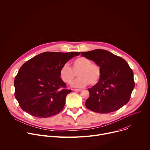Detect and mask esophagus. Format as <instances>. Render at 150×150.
I'll use <instances>...</instances> for the list:
<instances>
[{"instance_id": "esophagus-1", "label": "esophagus", "mask_w": 150, "mask_h": 150, "mask_svg": "<svg viewBox=\"0 0 150 150\" xmlns=\"http://www.w3.org/2000/svg\"><path fill=\"white\" fill-rule=\"evenodd\" d=\"M73 91H81L82 90L81 89H73Z\"/></svg>"}]
</instances>
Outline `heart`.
<instances>
[{
	"mask_svg": "<svg viewBox=\"0 0 150 150\" xmlns=\"http://www.w3.org/2000/svg\"><path fill=\"white\" fill-rule=\"evenodd\" d=\"M78 73L79 77L72 85L73 87H83L89 83L93 85L98 82L101 76V69L96 64L84 57H79L72 62V69L65 64L60 69V77L67 83H71Z\"/></svg>",
	"mask_w": 150,
	"mask_h": 150,
	"instance_id": "obj_1",
	"label": "heart"
}]
</instances>
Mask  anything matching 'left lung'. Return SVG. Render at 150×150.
Instances as JSON below:
<instances>
[{"label":"left lung","mask_w":150,"mask_h":150,"mask_svg":"<svg viewBox=\"0 0 150 150\" xmlns=\"http://www.w3.org/2000/svg\"><path fill=\"white\" fill-rule=\"evenodd\" d=\"M81 56L94 62L101 69L98 82L88 89L87 108L95 112L109 113L126 104L135 87L134 73L127 63L103 49L82 52Z\"/></svg>","instance_id":"left-lung-1"}]
</instances>
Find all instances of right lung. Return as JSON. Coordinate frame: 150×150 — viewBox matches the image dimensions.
Listing matches in <instances>:
<instances>
[{
    "label": "right lung",
    "instance_id": "right-lung-1",
    "mask_svg": "<svg viewBox=\"0 0 150 150\" xmlns=\"http://www.w3.org/2000/svg\"><path fill=\"white\" fill-rule=\"evenodd\" d=\"M80 53L46 52L24 63L14 80L15 97L21 108L31 116L42 118L62 111L71 90L65 88L60 69Z\"/></svg>",
    "mask_w": 150,
    "mask_h": 150
}]
</instances>
